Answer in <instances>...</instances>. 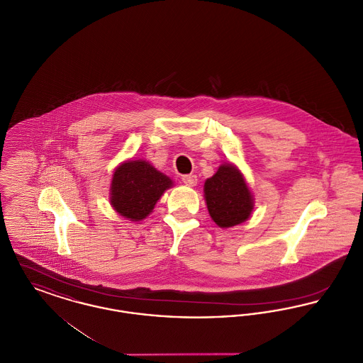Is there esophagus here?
Instances as JSON below:
<instances>
[{
	"instance_id": "esophagus-1",
	"label": "esophagus",
	"mask_w": 363,
	"mask_h": 363,
	"mask_svg": "<svg viewBox=\"0 0 363 363\" xmlns=\"http://www.w3.org/2000/svg\"><path fill=\"white\" fill-rule=\"evenodd\" d=\"M182 182L188 186H194L197 184V177L194 174H188L182 177Z\"/></svg>"
}]
</instances>
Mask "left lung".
<instances>
[{
	"label": "left lung",
	"mask_w": 363,
	"mask_h": 363,
	"mask_svg": "<svg viewBox=\"0 0 363 363\" xmlns=\"http://www.w3.org/2000/svg\"><path fill=\"white\" fill-rule=\"evenodd\" d=\"M208 212L219 227L245 222L253 209V199L242 174L233 164H222L204 185Z\"/></svg>",
	"instance_id": "8db88e82"
}]
</instances>
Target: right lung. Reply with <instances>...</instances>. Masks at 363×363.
I'll list each match as a JSON object with an SVG mask.
<instances>
[{
	"label": "right lung",
	"mask_w": 363,
	"mask_h": 363,
	"mask_svg": "<svg viewBox=\"0 0 363 363\" xmlns=\"http://www.w3.org/2000/svg\"><path fill=\"white\" fill-rule=\"evenodd\" d=\"M173 185L145 160H128L116 170L111 181V206L130 220H141L155 207L157 200Z\"/></svg>",
	"instance_id": "obj_1"
}]
</instances>
